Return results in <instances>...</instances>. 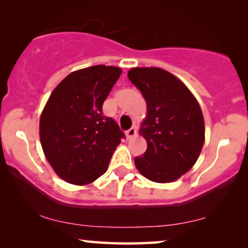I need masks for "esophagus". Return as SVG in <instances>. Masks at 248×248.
<instances>
[{"label": "esophagus", "mask_w": 248, "mask_h": 248, "mask_svg": "<svg viewBox=\"0 0 248 248\" xmlns=\"http://www.w3.org/2000/svg\"><path fill=\"white\" fill-rule=\"evenodd\" d=\"M135 134H137V128L131 127L130 130L126 131V139H127V140H130V139L133 138Z\"/></svg>", "instance_id": "34e87169"}]
</instances>
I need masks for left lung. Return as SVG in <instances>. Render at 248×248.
<instances>
[{
    "label": "left lung",
    "instance_id": "obj_1",
    "mask_svg": "<svg viewBox=\"0 0 248 248\" xmlns=\"http://www.w3.org/2000/svg\"><path fill=\"white\" fill-rule=\"evenodd\" d=\"M127 77L141 91L148 109L140 130L148 148L135 157V166L152 182H174L201 154L205 131L201 107L188 88L167 71L134 67Z\"/></svg>",
    "mask_w": 248,
    "mask_h": 248
}]
</instances>
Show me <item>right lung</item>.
<instances>
[{
  "mask_svg": "<svg viewBox=\"0 0 248 248\" xmlns=\"http://www.w3.org/2000/svg\"><path fill=\"white\" fill-rule=\"evenodd\" d=\"M122 70L94 65L61 81L44 107L39 137L44 154L61 178L86 185L105 174L115 149L125 138L103 104Z\"/></svg>",
  "mask_w": 248,
  "mask_h": 248,
  "instance_id": "right-lung-1",
  "label": "right lung"
}]
</instances>
